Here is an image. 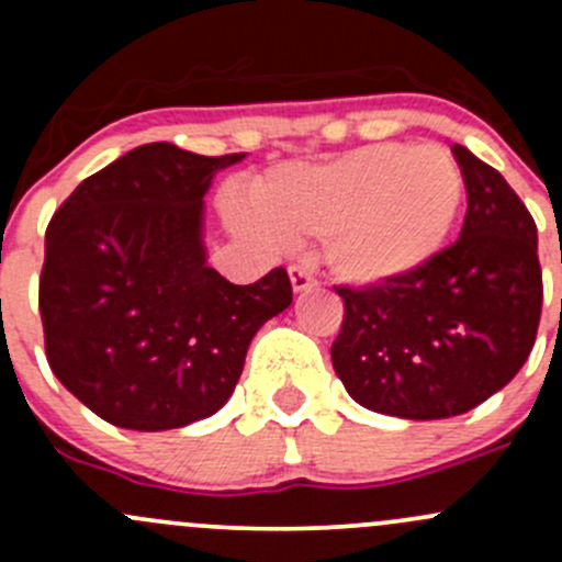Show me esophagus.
<instances>
[{"mask_svg":"<svg viewBox=\"0 0 562 562\" xmlns=\"http://www.w3.org/2000/svg\"><path fill=\"white\" fill-rule=\"evenodd\" d=\"M291 285H293V291H296V293L313 291V288L317 285L313 269H310V266H304V263L291 266Z\"/></svg>","mask_w":562,"mask_h":562,"instance_id":"1","label":"esophagus"}]
</instances>
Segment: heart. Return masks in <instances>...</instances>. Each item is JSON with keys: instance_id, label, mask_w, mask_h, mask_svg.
<instances>
[{"instance_id": "b5f03b06", "label": "heart", "mask_w": 562, "mask_h": 562, "mask_svg": "<svg viewBox=\"0 0 562 562\" xmlns=\"http://www.w3.org/2000/svg\"><path fill=\"white\" fill-rule=\"evenodd\" d=\"M464 201V173L440 144H375L331 162L280 171L234 209L241 234L266 241L326 236V263L353 285H386L440 252Z\"/></svg>"}]
</instances>
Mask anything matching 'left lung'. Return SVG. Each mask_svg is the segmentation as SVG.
I'll list each match as a JSON object with an SVG mask.
<instances>
[{
	"mask_svg": "<svg viewBox=\"0 0 562 562\" xmlns=\"http://www.w3.org/2000/svg\"><path fill=\"white\" fill-rule=\"evenodd\" d=\"M468 190L462 234L386 285L337 293L334 372L367 411L432 422L473 411L522 370L541 321L538 231L508 181L454 144Z\"/></svg>",
	"mask_w": 562,
	"mask_h": 562,
	"instance_id": "left-lung-1",
	"label": "left lung"
}]
</instances>
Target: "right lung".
<instances>
[{
    "mask_svg": "<svg viewBox=\"0 0 562 562\" xmlns=\"http://www.w3.org/2000/svg\"><path fill=\"white\" fill-rule=\"evenodd\" d=\"M245 155L144 144L72 190L45 231V356L72 396L138 432L228 402L255 331L293 302L288 271L234 285L206 263L203 195Z\"/></svg>",
    "mask_w": 562,
    "mask_h": 562,
    "instance_id": "1",
    "label": "right lung"
}]
</instances>
